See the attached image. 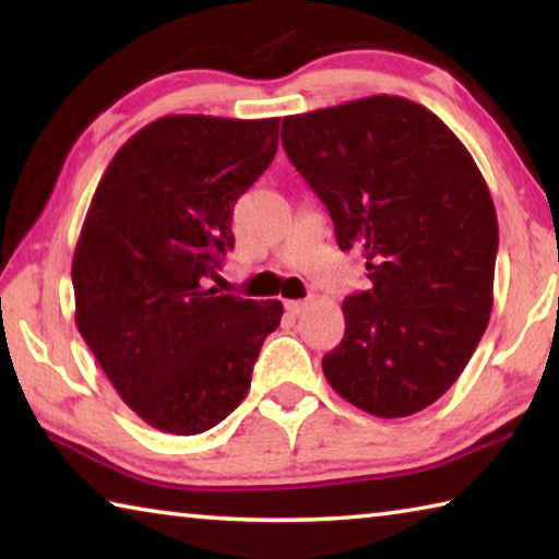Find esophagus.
Here are the masks:
<instances>
[{"mask_svg": "<svg viewBox=\"0 0 559 559\" xmlns=\"http://www.w3.org/2000/svg\"><path fill=\"white\" fill-rule=\"evenodd\" d=\"M308 308V300H286V310L288 313H293V316H298V313H302V310Z\"/></svg>", "mask_w": 559, "mask_h": 559, "instance_id": "1", "label": "esophagus"}]
</instances>
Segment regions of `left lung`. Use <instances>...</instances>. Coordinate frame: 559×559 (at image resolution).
Wrapping results in <instances>:
<instances>
[{"label":"left lung","instance_id":"1","mask_svg":"<svg viewBox=\"0 0 559 559\" xmlns=\"http://www.w3.org/2000/svg\"><path fill=\"white\" fill-rule=\"evenodd\" d=\"M281 143L372 281L343 302L345 335L323 357L330 386L382 419L427 409L493 308L498 219L484 175L447 122L400 96L288 116Z\"/></svg>","mask_w":559,"mask_h":559}]
</instances>
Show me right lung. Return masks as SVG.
Returning <instances> with one entry per match:
<instances>
[{"label": "right lung", "instance_id": "1", "mask_svg": "<svg viewBox=\"0 0 559 559\" xmlns=\"http://www.w3.org/2000/svg\"><path fill=\"white\" fill-rule=\"evenodd\" d=\"M278 120L165 116L93 194L71 266L75 328L153 429L194 437L226 419L281 323V300L204 286L234 249L236 200L276 155Z\"/></svg>", "mask_w": 559, "mask_h": 559}]
</instances>
